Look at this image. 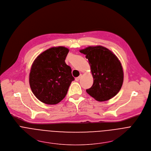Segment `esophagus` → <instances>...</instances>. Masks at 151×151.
Listing matches in <instances>:
<instances>
[{"label": "esophagus", "instance_id": "esophagus-1", "mask_svg": "<svg viewBox=\"0 0 151 151\" xmlns=\"http://www.w3.org/2000/svg\"><path fill=\"white\" fill-rule=\"evenodd\" d=\"M81 76H82V75L81 74L78 77H77V78H75V80H76V81H79V79H81Z\"/></svg>", "mask_w": 151, "mask_h": 151}]
</instances>
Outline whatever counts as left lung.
<instances>
[{"instance_id":"left-lung-1","label":"left lung","mask_w":151,"mask_h":151,"mask_svg":"<svg viewBox=\"0 0 151 151\" xmlns=\"http://www.w3.org/2000/svg\"><path fill=\"white\" fill-rule=\"evenodd\" d=\"M80 52L89 61L93 79L86 92L98 101H104L114 96L123 82V71L118 58L103 46L88 47Z\"/></svg>"}]
</instances>
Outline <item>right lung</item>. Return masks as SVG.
I'll return each mask as SVG.
<instances>
[{"label":"right lung","mask_w":151,"mask_h":151,"mask_svg":"<svg viewBox=\"0 0 151 151\" xmlns=\"http://www.w3.org/2000/svg\"><path fill=\"white\" fill-rule=\"evenodd\" d=\"M69 50L52 47L34 60L29 73V85L34 95L47 104H56L67 94L75 78L71 68L65 63Z\"/></svg>","instance_id":"add662e5"}]
</instances>
